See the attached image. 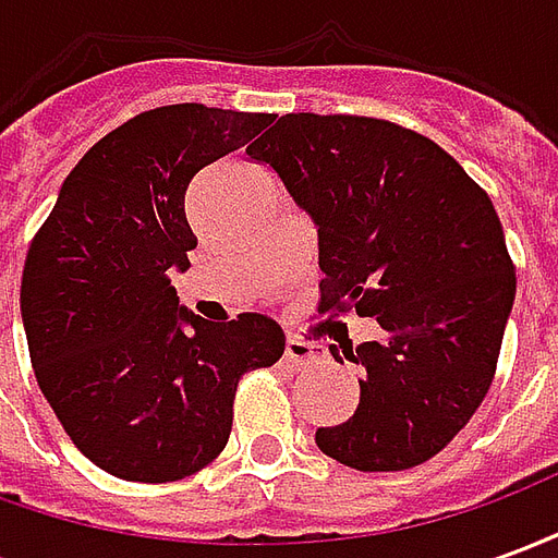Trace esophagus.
Listing matches in <instances>:
<instances>
[{
  "label": "esophagus",
  "mask_w": 558,
  "mask_h": 558,
  "mask_svg": "<svg viewBox=\"0 0 558 558\" xmlns=\"http://www.w3.org/2000/svg\"><path fill=\"white\" fill-rule=\"evenodd\" d=\"M283 359H287V364L290 367H311V364L319 362V352L311 347V343H304V340H295L290 338L287 340V350H283Z\"/></svg>",
  "instance_id": "34e87169"
}]
</instances>
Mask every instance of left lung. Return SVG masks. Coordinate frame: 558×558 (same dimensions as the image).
Here are the masks:
<instances>
[{
	"instance_id": "1",
	"label": "left lung",
	"mask_w": 558,
	"mask_h": 558,
	"mask_svg": "<svg viewBox=\"0 0 558 558\" xmlns=\"http://www.w3.org/2000/svg\"><path fill=\"white\" fill-rule=\"evenodd\" d=\"M319 239V311L374 316L383 340L328 350L362 364L350 418L319 451L362 472L439 454L496 374L517 278L490 196L445 148L367 116L287 113L247 148Z\"/></svg>"
}]
</instances>
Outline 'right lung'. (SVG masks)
<instances>
[{
  "instance_id": "right-lung-1",
  "label": "right lung",
  "mask_w": 558,
  "mask_h": 558,
  "mask_svg": "<svg viewBox=\"0 0 558 558\" xmlns=\"http://www.w3.org/2000/svg\"><path fill=\"white\" fill-rule=\"evenodd\" d=\"M268 113L172 104L110 131L62 182L23 266L32 367L56 418L95 466L160 484L223 451L247 371L283 355L263 314L208 323L179 304L196 239V172L263 131Z\"/></svg>"
}]
</instances>
